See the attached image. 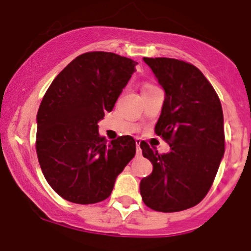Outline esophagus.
<instances>
[{"mask_svg": "<svg viewBox=\"0 0 251 251\" xmlns=\"http://www.w3.org/2000/svg\"><path fill=\"white\" fill-rule=\"evenodd\" d=\"M136 147H137V154H141V140H136Z\"/></svg>", "mask_w": 251, "mask_h": 251, "instance_id": "1", "label": "esophagus"}]
</instances>
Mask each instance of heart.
Here are the masks:
<instances>
[{
	"mask_svg": "<svg viewBox=\"0 0 251 251\" xmlns=\"http://www.w3.org/2000/svg\"><path fill=\"white\" fill-rule=\"evenodd\" d=\"M147 87H151V86H146V87H144V88H147Z\"/></svg>",
	"mask_w": 251,
	"mask_h": 251,
	"instance_id": "1",
	"label": "heart"
}]
</instances>
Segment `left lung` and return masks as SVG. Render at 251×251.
<instances>
[{
    "label": "left lung",
    "mask_w": 251,
    "mask_h": 251,
    "mask_svg": "<svg viewBox=\"0 0 251 251\" xmlns=\"http://www.w3.org/2000/svg\"><path fill=\"white\" fill-rule=\"evenodd\" d=\"M165 91L155 133L170 143L159 154L141 142L153 171L142 178L144 204L155 211L176 212L203 201L225 153L224 113L219 96L203 73L174 58H143Z\"/></svg>",
    "instance_id": "8db88e82"
}]
</instances>
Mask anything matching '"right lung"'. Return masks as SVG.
Listing matches in <instances>:
<instances>
[{
  "label": "right lung",
  "instance_id": "right-lung-1",
  "mask_svg": "<svg viewBox=\"0 0 251 251\" xmlns=\"http://www.w3.org/2000/svg\"><path fill=\"white\" fill-rule=\"evenodd\" d=\"M138 63L111 52H88L53 80L37 111L36 153L55 193L76 204L110 196L118 175L136 154V142L121 136L108 143L98 121L111 111Z\"/></svg>",
  "mask_w": 251,
  "mask_h": 251
}]
</instances>
